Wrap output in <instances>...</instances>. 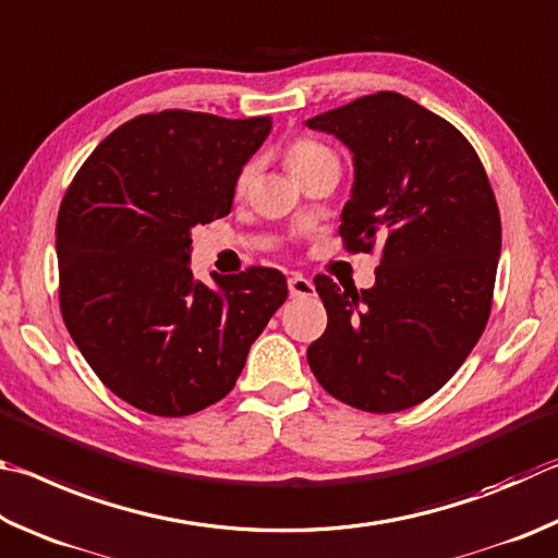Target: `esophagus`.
Here are the masks:
<instances>
[{
    "label": "esophagus",
    "instance_id": "obj_1",
    "mask_svg": "<svg viewBox=\"0 0 558 558\" xmlns=\"http://www.w3.org/2000/svg\"><path fill=\"white\" fill-rule=\"evenodd\" d=\"M289 294L294 299H306L316 294V287L304 274H294V277H289Z\"/></svg>",
    "mask_w": 558,
    "mask_h": 558
}]
</instances>
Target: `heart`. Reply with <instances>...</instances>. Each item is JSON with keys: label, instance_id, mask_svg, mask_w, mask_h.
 <instances>
[{"label": "heart", "instance_id": "heart-1", "mask_svg": "<svg viewBox=\"0 0 558 558\" xmlns=\"http://www.w3.org/2000/svg\"><path fill=\"white\" fill-rule=\"evenodd\" d=\"M324 159H333V154H330L324 144L311 142V140H299L287 149V166L294 175H299L301 171L308 169V166H314ZM252 173H254L252 163L244 166V169L238 173V181H234V189H238V193L247 191Z\"/></svg>", "mask_w": 558, "mask_h": 558}]
</instances>
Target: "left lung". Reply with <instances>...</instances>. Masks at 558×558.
Here are the masks:
<instances>
[{
  "label": "left lung",
  "instance_id": "left-lung-1",
  "mask_svg": "<svg viewBox=\"0 0 558 558\" xmlns=\"http://www.w3.org/2000/svg\"><path fill=\"white\" fill-rule=\"evenodd\" d=\"M353 156L340 213L348 250L385 244L369 289L316 277L328 326L308 365L363 412H402L438 392L490 316L500 213L465 136L399 93L357 97L306 120Z\"/></svg>",
  "mask_w": 558,
  "mask_h": 558
}]
</instances>
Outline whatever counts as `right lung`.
Returning a JSON list of instances; mask_svg holds the SVG:
<instances>
[{
    "label": "right lung",
    "mask_w": 558,
    "mask_h": 558,
    "mask_svg": "<svg viewBox=\"0 0 558 558\" xmlns=\"http://www.w3.org/2000/svg\"><path fill=\"white\" fill-rule=\"evenodd\" d=\"M271 117L163 110L134 117L87 156L58 210L61 311L107 389L156 416H189L238 383L287 301L284 274L191 271L195 225L225 218Z\"/></svg>",
    "instance_id": "obj_1"
}]
</instances>
